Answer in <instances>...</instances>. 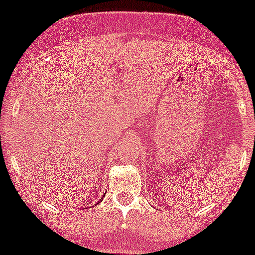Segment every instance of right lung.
Here are the masks:
<instances>
[{"mask_svg":"<svg viewBox=\"0 0 255 255\" xmlns=\"http://www.w3.org/2000/svg\"><path fill=\"white\" fill-rule=\"evenodd\" d=\"M102 199H104V197H102Z\"/></svg>","mask_w":255,"mask_h":255,"instance_id":"obj_1","label":"right lung"}]
</instances>
